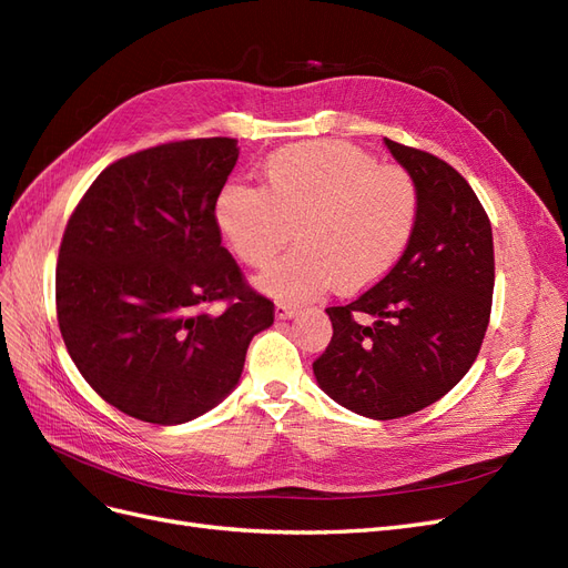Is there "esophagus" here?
<instances>
[{"label": "esophagus", "mask_w": 568, "mask_h": 568, "mask_svg": "<svg viewBox=\"0 0 568 568\" xmlns=\"http://www.w3.org/2000/svg\"><path fill=\"white\" fill-rule=\"evenodd\" d=\"M301 311L296 305H291V303H286V301H280L277 305H274V315H277L280 320H291V317H296Z\"/></svg>", "instance_id": "obj_1"}]
</instances>
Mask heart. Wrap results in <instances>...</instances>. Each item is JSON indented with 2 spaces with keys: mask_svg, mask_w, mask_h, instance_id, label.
I'll return each instance as SVG.
<instances>
[{
  "mask_svg": "<svg viewBox=\"0 0 568 568\" xmlns=\"http://www.w3.org/2000/svg\"><path fill=\"white\" fill-rule=\"evenodd\" d=\"M419 186L405 168L379 165L343 142L277 149L263 168V189L230 184L215 201V222L248 267L263 270L288 244L261 286L284 301H305L338 284L363 291L400 263L417 232Z\"/></svg>",
  "mask_w": 568,
  "mask_h": 568,
  "instance_id": "b5f03b06",
  "label": "heart"
}]
</instances>
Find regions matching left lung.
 I'll return each instance as SVG.
<instances>
[{
  "instance_id": "1",
  "label": "left lung",
  "mask_w": 568,
  "mask_h": 568,
  "mask_svg": "<svg viewBox=\"0 0 568 568\" xmlns=\"http://www.w3.org/2000/svg\"><path fill=\"white\" fill-rule=\"evenodd\" d=\"M422 194L400 263L346 305L326 307L334 336L313 363L332 400L369 419H398L440 400L484 343L493 230L474 189L432 153L384 140Z\"/></svg>"
}]
</instances>
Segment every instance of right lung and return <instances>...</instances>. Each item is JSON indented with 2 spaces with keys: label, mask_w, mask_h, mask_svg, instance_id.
<instances>
[{
  "label": "right lung",
  "mask_w": 568,
  "mask_h": 568,
  "mask_svg": "<svg viewBox=\"0 0 568 568\" xmlns=\"http://www.w3.org/2000/svg\"><path fill=\"white\" fill-rule=\"evenodd\" d=\"M236 159L230 136L132 153L92 182L65 225L63 343L84 382L134 419L173 426L205 415L236 388L251 338L274 322L215 222ZM217 300L229 307L211 316Z\"/></svg>",
  "instance_id": "obj_1"
}]
</instances>
